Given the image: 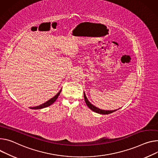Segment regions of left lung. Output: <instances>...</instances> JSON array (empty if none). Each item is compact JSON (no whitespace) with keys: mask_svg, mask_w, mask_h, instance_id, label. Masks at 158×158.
Returning <instances> with one entry per match:
<instances>
[{"mask_svg":"<svg viewBox=\"0 0 158 158\" xmlns=\"http://www.w3.org/2000/svg\"><path fill=\"white\" fill-rule=\"evenodd\" d=\"M84 99H85V103H86L87 106L91 110H93V111L96 112V113H99V114H110V113H111L114 111H117V110H101L99 109L97 107H96L95 106H94L93 105H92L89 101L88 99L86 97V96H85V93L84 92ZM120 109V108H119Z\"/></svg>","mask_w":158,"mask_h":158,"instance_id":"left-lung-1","label":"left lung"}]
</instances>
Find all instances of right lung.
Masks as SVG:
<instances>
[{
    "instance_id": "right-lung-1",
    "label": "right lung",
    "mask_w": 158,
    "mask_h": 158,
    "mask_svg": "<svg viewBox=\"0 0 158 158\" xmlns=\"http://www.w3.org/2000/svg\"><path fill=\"white\" fill-rule=\"evenodd\" d=\"M61 91H62V89H60V91L57 93L54 97H53L52 98H51L50 99H49L48 101H47V102H45V103H44V104H42V105H40V106H36V107H31V108H31V109H41V108H46V107H47V106H49L50 105H51L52 104H53L55 101H56V99H57V98L59 97V94H60V93H61Z\"/></svg>"
}]
</instances>
